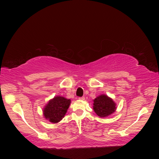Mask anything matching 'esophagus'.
I'll use <instances>...</instances> for the list:
<instances>
[{
    "instance_id": "1",
    "label": "esophagus",
    "mask_w": 159,
    "mask_h": 159,
    "mask_svg": "<svg viewBox=\"0 0 159 159\" xmlns=\"http://www.w3.org/2000/svg\"><path fill=\"white\" fill-rule=\"evenodd\" d=\"M79 99L81 100V101H84V100H85V98L84 97H80V98H79Z\"/></svg>"
}]
</instances>
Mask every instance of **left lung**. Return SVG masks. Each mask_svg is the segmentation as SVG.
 <instances>
[{
    "label": "left lung",
    "mask_w": 159,
    "mask_h": 159,
    "mask_svg": "<svg viewBox=\"0 0 159 159\" xmlns=\"http://www.w3.org/2000/svg\"><path fill=\"white\" fill-rule=\"evenodd\" d=\"M93 109L100 117H106L116 110V103L106 95H101L93 100Z\"/></svg>",
    "instance_id": "obj_1"
}]
</instances>
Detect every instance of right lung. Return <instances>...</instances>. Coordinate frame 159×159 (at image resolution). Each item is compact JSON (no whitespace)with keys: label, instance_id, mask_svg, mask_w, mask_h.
Masks as SVG:
<instances>
[{"label":"right lung","instance_id":"obj_1","mask_svg":"<svg viewBox=\"0 0 159 159\" xmlns=\"http://www.w3.org/2000/svg\"><path fill=\"white\" fill-rule=\"evenodd\" d=\"M70 103V99L64 97H54L49 101L43 109L44 117L51 123H58L64 117Z\"/></svg>","mask_w":159,"mask_h":159}]
</instances>
